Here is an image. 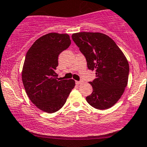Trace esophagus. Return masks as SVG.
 Returning <instances> with one entry per match:
<instances>
[{
    "instance_id": "34e87169",
    "label": "esophagus",
    "mask_w": 147,
    "mask_h": 147,
    "mask_svg": "<svg viewBox=\"0 0 147 147\" xmlns=\"http://www.w3.org/2000/svg\"><path fill=\"white\" fill-rule=\"evenodd\" d=\"M83 82L82 81H76V82H75V83H76L77 84H82Z\"/></svg>"
}]
</instances>
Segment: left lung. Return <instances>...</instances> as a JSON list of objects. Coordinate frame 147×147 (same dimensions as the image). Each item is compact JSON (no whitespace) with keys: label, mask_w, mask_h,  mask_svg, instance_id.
Instances as JSON below:
<instances>
[{"label":"left lung","mask_w":147,"mask_h":147,"mask_svg":"<svg viewBox=\"0 0 147 147\" xmlns=\"http://www.w3.org/2000/svg\"><path fill=\"white\" fill-rule=\"evenodd\" d=\"M72 38L85 57L88 69L95 70L96 78L90 82L93 92L86 100L100 110L112 107L128 82L129 66L125 55L112 38L101 32H77Z\"/></svg>","instance_id":"1"}]
</instances>
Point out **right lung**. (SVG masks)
<instances>
[{"instance_id": "right-lung-1", "label": "right lung", "mask_w": 147, "mask_h": 147, "mask_svg": "<svg viewBox=\"0 0 147 147\" xmlns=\"http://www.w3.org/2000/svg\"><path fill=\"white\" fill-rule=\"evenodd\" d=\"M71 44L67 34L50 32L38 38L26 53L22 80L30 101L40 110L53 113L61 109L72 89L74 80H60L55 70L58 56Z\"/></svg>"}]
</instances>
